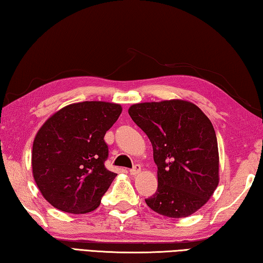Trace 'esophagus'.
Masks as SVG:
<instances>
[{"mask_svg": "<svg viewBox=\"0 0 263 263\" xmlns=\"http://www.w3.org/2000/svg\"><path fill=\"white\" fill-rule=\"evenodd\" d=\"M130 172V175L132 176H136V175H139L140 172H141V165L140 164H135L134 165V167H133V169L129 171Z\"/></svg>", "mask_w": 263, "mask_h": 263, "instance_id": "obj_1", "label": "esophagus"}]
</instances>
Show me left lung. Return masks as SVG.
I'll return each instance as SVG.
<instances>
[{"label": "left lung", "mask_w": 263, "mask_h": 263, "mask_svg": "<svg viewBox=\"0 0 263 263\" xmlns=\"http://www.w3.org/2000/svg\"><path fill=\"white\" fill-rule=\"evenodd\" d=\"M128 113L149 137L157 165V191L145 203L169 218L191 216L219 183L218 142L210 119L185 100L135 103Z\"/></svg>", "instance_id": "1"}]
</instances>
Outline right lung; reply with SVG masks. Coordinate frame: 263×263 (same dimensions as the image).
I'll return each mask as SVG.
<instances>
[{"instance_id": "obj_1", "label": "right lung", "mask_w": 263, "mask_h": 263, "mask_svg": "<svg viewBox=\"0 0 263 263\" xmlns=\"http://www.w3.org/2000/svg\"><path fill=\"white\" fill-rule=\"evenodd\" d=\"M122 111L118 103H72L50 116L32 145V175L43 197L63 212H92L116 177L106 169V132Z\"/></svg>"}]
</instances>
